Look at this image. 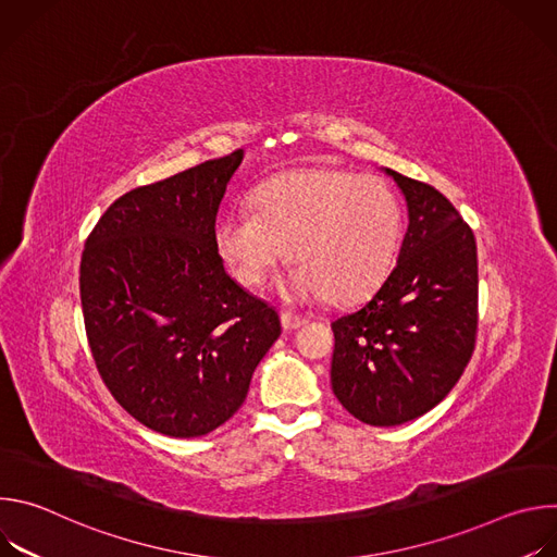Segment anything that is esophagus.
Returning <instances> with one entry per match:
<instances>
[{"mask_svg":"<svg viewBox=\"0 0 557 557\" xmlns=\"http://www.w3.org/2000/svg\"><path fill=\"white\" fill-rule=\"evenodd\" d=\"M308 322V317H304V314H295V312H282V326H284V331H295V329H299V326H304Z\"/></svg>","mask_w":557,"mask_h":557,"instance_id":"1","label":"esophagus"}]
</instances>
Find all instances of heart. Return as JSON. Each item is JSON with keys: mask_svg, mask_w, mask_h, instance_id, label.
Wrapping results in <instances>:
<instances>
[{"mask_svg": "<svg viewBox=\"0 0 557 557\" xmlns=\"http://www.w3.org/2000/svg\"><path fill=\"white\" fill-rule=\"evenodd\" d=\"M251 209L218 220L215 251L237 282L260 288L288 247L295 267L284 293L295 301L366 297L389 273L404 233L394 189L344 170L280 174L251 194Z\"/></svg>", "mask_w": 557, "mask_h": 557, "instance_id": "1", "label": "heart"}]
</instances>
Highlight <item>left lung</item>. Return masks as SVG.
Here are the masks:
<instances>
[{"label": "left lung", "instance_id": "8db88e82", "mask_svg": "<svg viewBox=\"0 0 557 557\" xmlns=\"http://www.w3.org/2000/svg\"><path fill=\"white\" fill-rule=\"evenodd\" d=\"M410 224L376 293L331 324L333 392L359 421L392 428L438 406L465 372L479 333L475 237L432 185L387 170Z\"/></svg>", "mask_w": 557, "mask_h": 557}]
</instances>
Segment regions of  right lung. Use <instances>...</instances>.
<instances>
[{
  "label": "right lung",
  "mask_w": 557,
  "mask_h": 557,
  "mask_svg": "<svg viewBox=\"0 0 557 557\" xmlns=\"http://www.w3.org/2000/svg\"><path fill=\"white\" fill-rule=\"evenodd\" d=\"M243 149L114 200L90 231L78 290L95 366L145 428L191 438L228 421L282 333L224 271L213 231Z\"/></svg>",
  "instance_id": "obj_1"
}]
</instances>
